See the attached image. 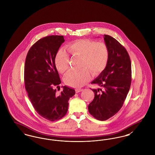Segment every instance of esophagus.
Here are the masks:
<instances>
[{
  "instance_id": "1",
  "label": "esophagus",
  "mask_w": 155,
  "mask_h": 155,
  "mask_svg": "<svg viewBox=\"0 0 155 155\" xmlns=\"http://www.w3.org/2000/svg\"><path fill=\"white\" fill-rule=\"evenodd\" d=\"M82 91H83V89L77 88L75 89V92H76V93H78V92H82Z\"/></svg>"
}]
</instances>
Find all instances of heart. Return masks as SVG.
I'll return each instance as SVG.
<instances>
[{"instance_id": "heart-1", "label": "heart", "mask_w": 155, "mask_h": 155, "mask_svg": "<svg viewBox=\"0 0 155 155\" xmlns=\"http://www.w3.org/2000/svg\"><path fill=\"white\" fill-rule=\"evenodd\" d=\"M67 52L73 58H81L78 71L71 70L66 75L64 82L72 87H81L88 82L91 72L97 75L102 72L107 64L109 52L104 42L89 39H79L66 46ZM70 58L64 50H60L56 55L55 64L60 73L64 74L70 68Z\"/></svg>"}]
</instances>
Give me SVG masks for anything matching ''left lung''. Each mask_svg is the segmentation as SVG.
Wrapping results in <instances>:
<instances>
[{"label": "left lung", "instance_id": "1", "mask_svg": "<svg viewBox=\"0 0 155 155\" xmlns=\"http://www.w3.org/2000/svg\"><path fill=\"white\" fill-rule=\"evenodd\" d=\"M109 57L103 71L91 82L98 87L91 89L95 97L88 105L89 113L97 120L104 121L120 110L131 83V63L125 48L114 38L104 35Z\"/></svg>", "mask_w": 155, "mask_h": 155}]
</instances>
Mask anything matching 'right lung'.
<instances>
[{
	"mask_svg": "<svg viewBox=\"0 0 155 155\" xmlns=\"http://www.w3.org/2000/svg\"><path fill=\"white\" fill-rule=\"evenodd\" d=\"M64 42L62 35L40 39L31 47L24 66V82L30 101L41 117L51 121L66 114L68 101L75 94L74 89L66 86L60 94L54 89L61 83L55 57Z\"/></svg>",
	"mask_w": 155,
	"mask_h": 155,
	"instance_id": "obj_1",
	"label": "right lung"
}]
</instances>
